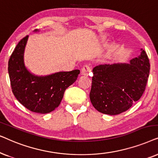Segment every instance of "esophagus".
<instances>
[{
  "instance_id": "obj_1",
  "label": "esophagus",
  "mask_w": 158,
  "mask_h": 158,
  "mask_svg": "<svg viewBox=\"0 0 158 158\" xmlns=\"http://www.w3.org/2000/svg\"><path fill=\"white\" fill-rule=\"evenodd\" d=\"M91 67L89 65H85L81 69V74L85 76H88L91 73Z\"/></svg>"
}]
</instances>
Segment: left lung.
<instances>
[{"mask_svg": "<svg viewBox=\"0 0 158 158\" xmlns=\"http://www.w3.org/2000/svg\"><path fill=\"white\" fill-rule=\"evenodd\" d=\"M130 64H101L93 69L89 98L99 112L110 115L129 110L144 93L150 65L146 52Z\"/></svg>", "mask_w": 158, "mask_h": 158, "instance_id": "8db88e82", "label": "left lung"}]
</instances>
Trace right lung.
I'll list each match as a JSON object with an SVG mask.
<instances>
[{"mask_svg": "<svg viewBox=\"0 0 158 158\" xmlns=\"http://www.w3.org/2000/svg\"><path fill=\"white\" fill-rule=\"evenodd\" d=\"M28 37L27 35L21 40L8 60L10 85L14 96L25 108L45 114L59 106L65 90L77 80L80 71H60L47 76H36L29 72L24 61Z\"/></svg>", "mask_w": 158, "mask_h": 158, "instance_id": "obj_1", "label": "right lung"}]
</instances>
